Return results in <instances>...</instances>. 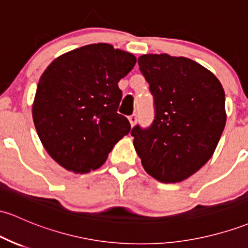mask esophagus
Here are the masks:
<instances>
[{
	"instance_id": "esophagus-1",
	"label": "esophagus",
	"mask_w": 248,
	"mask_h": 248,
	"mask_svg": "<svg viewBox=\"0 0 248 248\" xmlns=\"http://www.w3.org/2000/svg\"><path fill=\"white\" fill-rule=\"evenodd\" d=\"M128 120H129L130 124H132V126H134V124H137V121H138V115H137V114H133V115L129 116Z\"/></svg>"
}]
</instances>
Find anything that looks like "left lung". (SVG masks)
Masks as SVG:
<instances>
[{
  "label": "left lung",
  "instance_id": "1",
  "mask_svg": "<svg viewBox=\"0 0 248 248\" xmlns=\"http://www.w3.org/2000/svg\"><path fill=\"white\" fill-rule=\"evenodd\" d=\"M154 97V120L133 127L135 151L149 175L165 184L189 178L211 159L226 124L225 92L198 62L168 54L138 60Z\"/></svg>",
  "mask_w": 248,
  "mask_h": 248
}]
</instances>
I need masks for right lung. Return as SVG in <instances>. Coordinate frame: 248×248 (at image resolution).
Here are the masks:
<instances>
[{
    "mask_svg": "<svg viewBox=\"0 0 248 248\" xmlns=\"http://www.w3.org/2000/svg\"><path fill=\"white\" fill-rule=\"evenodd\" d=\"M133 54L95 43L55 59L41 76L32 103L35 128L48 154L74 173L96 170L130 124L118 113V83L133 67Z\"/></svg>",
    "mask_w": 248,
    "mask_h": 248,
    "instance_id": "right-lung-1",
    "label": "right lung"
}]
</instances>
